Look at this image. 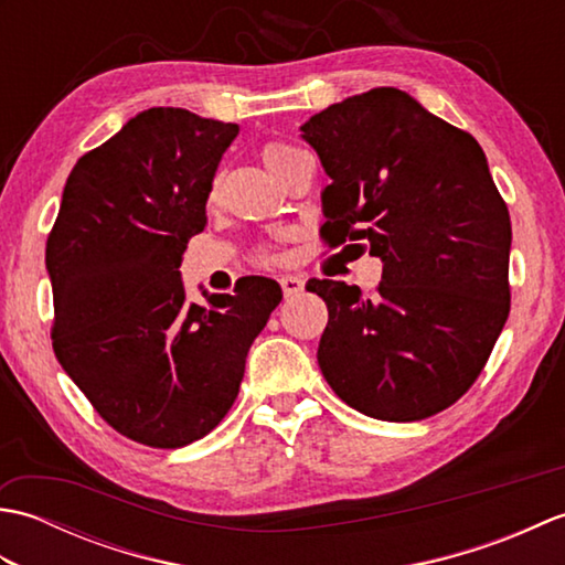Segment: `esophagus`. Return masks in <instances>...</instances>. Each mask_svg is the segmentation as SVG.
<instances>
[{
    "label": "esophagus",
    "instance_id": "obj_1",
    "mask_svg": "<svg viewBox=\"0 0 565 565\" xmlns=\"http://www.w3.org/2000/svg\"><path fill=\"white\" fill-rule=\"evenodd\" d=\"M279 284H281V291H284V296H286V298L301 296V294H303V286H306V281L301 279V276H296V274H286V276H281Z\"/></svg>",
    "mask_w": 565,
    "mask_h": 565
}]
</instances>
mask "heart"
Masks as SVG:
<instances>
[{
  "instance_id": "heart-1",
  "label": "heart",
  "mask_w": 565,
  "mask_h": 565,
  "mask_svg": "<svg viewBox=\"0 0 565 565\" xmlns=\"http://www.w3.org/2000/svg\"><path fill=\"white\" fill-rule=\"evenodd\" d=\"M291 150L294 148L286 146V142H269V146H264V150H262V162H264V167H269L279 158H284V154H289ZM259 259L269 262L271 255H269V252H259Z\"/></svg>"
}]
</instances>
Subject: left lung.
I'll return each mask as SVG.
<instances>
[{
  "label": "left lung",
  "mask_w": 565,
  "mask_h": 565,
  "mask_svg": "<svg viewBox=\"0 0 565 565\" xmlns=\"http://www.w3.org/2000/svg\"><path fill=\"white\" fill-rule=\"evenodd\" d=\"M332 182L330 247L366 239L381 257L371 296L332 279L318 364L340 398L376 419L415 423L481 376L510 313L508 203L476 138L393 87L328 106L301 126Z\"/></svg>",
  "instance_id": "8db88e82"
}]
</instances>
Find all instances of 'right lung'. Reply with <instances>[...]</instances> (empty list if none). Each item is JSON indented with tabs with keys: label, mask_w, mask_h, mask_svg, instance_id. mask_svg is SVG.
<instances>
[{
	"label": "right lung",
	"mask_w": 565,
	"mask_h": 565,
	"mask_svg": "<svg viewBox=\"0 0 565 565\" xmlns=\"http://www.w3.org/2000/svg\"><path fill=\"white\" fill-rule=\"evenodd\" d=\"M237 124L158 106L72 167L45 245L53 350L106 423L154 449L206 437L231 411L279 284L243 276L189 303L179 264Z\"/></svg>",
	"instance_id": "1"
}]
</instances>
